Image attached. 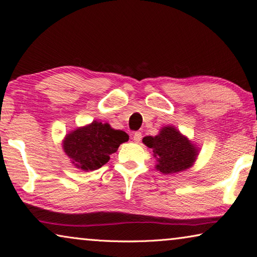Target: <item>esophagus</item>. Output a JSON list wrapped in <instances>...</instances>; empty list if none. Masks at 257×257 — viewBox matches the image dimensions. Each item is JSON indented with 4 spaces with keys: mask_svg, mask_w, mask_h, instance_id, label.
Segmentation results:
<instances>
[{
    "mask_svg": "<svg viewBox=\"0 0 257 257\" xmlns=\"http://www.w3.org/2000/svg\"><path fill=\"white\" fill-rule=\"evenodd\" d=\"M141 138H143V135H141V133H139V132H137V133H135L134 134V136H133V139H134V141L135 143H140V140H141Z\"/></svg>",
    "mask_w": 257,
    "mask_h": 257,
    "instance_id": "obj_1",
    "label": "esophagus"
}]
</instances>
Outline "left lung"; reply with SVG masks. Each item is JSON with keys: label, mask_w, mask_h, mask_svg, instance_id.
Wrapping results in <instances>:
<instances>
[{"label": "left lung", "mask_w": 257, "mask_h": 257, "mask_svg": "<svg viewBox=\"0 0 257 257\" xmlns=\"http://www.w3.org/2000/svg\"><path fill=\"white\" fill-rule=\"evenodd\" d=\"M143 143L152 149L158 162L157 170L165 174L187 170L193 166L199 155L196 146L172 125L163 127L155 137L147 136Z\"/></svg>", "instance_id": "1"}]
</instances>
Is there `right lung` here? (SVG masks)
I'll return each instance as SVG.
<instances>
[{
    "mask_svg": "<svg viewBox=\"0 0 257 257\" xmlns=\"http://www.w3.org/2000/svg\"><path fill=\"white\" fill-rule=\"evenodd\" d=\"M128 139L129 136L122 130H114L109 123L95 120L66 135L63 149L76 168L94 171L106 165L110 159L109 156Z\"/></svg>",
    "mask_w": 257,
    "mask_h": 257,
    "instance_id": "right-lung-1",
    "label": "right lung"
}]
</instances>
